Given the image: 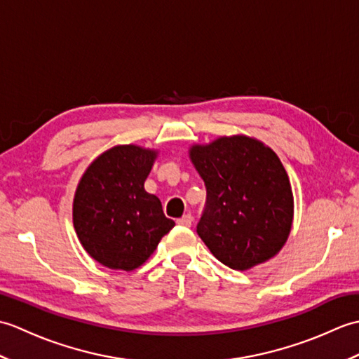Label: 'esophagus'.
<instances>
[{"mask_svg": "<svg viewBox=\"0 0 359 359\" xmlns=\"http://www.w3.org/2000/svg\"><path fill=\"white\" fill-rule=\"evenodd\" d=\"M177 224L182 225V226H191V224H193V216H191V215H185L184 217L177 219Z\"/></svg>", "mask_w": 359, "mask_h": 359, "instance_id": "1", "label": "esophagus"}]
</instances>
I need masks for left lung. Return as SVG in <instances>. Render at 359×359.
Wrapping results in <instances>:
<instances>
[{"mask_svg":"<svg viewBox=\"0 0 359 359\" xmlns=\"http://www.w3.org/2000/svg\"><path fill=\"white\" fill-rule=\"evenodd\" d=\"M189 157L207 187L197 234L220 262L248 270L279 253L293 222V193L271 148L247 135L194 144Z\"/></svg>","mask_w":359,"mask_h":359,"instance_id":"obj_1","label":"left lung"}]
</instances>
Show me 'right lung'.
I'll use <instances>...</instances> for the list:
<instances>
[{"label": "right lung", "mask_w": 359, "mask_h": 359, "mask_svg": "<svg viewBox=\"0 0 359 359\" xmlns=\"http://www.w3.org/2000/svg\"><path fill=\"white\" fill-rule=\"evenodd\" d=\"M157 151L120 144L98 156L83 174L72 219L80 243L97 262L131 271L154 253L174 220L158 197L144 191Z\"/></svg>", "instance_id": "1"}]
</instances>
